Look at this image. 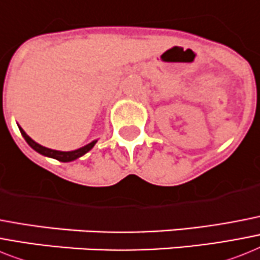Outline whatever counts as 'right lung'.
<instances>
[{
  "label": "right lung",
  "mask_w": 260,
  "mask_h": 260,
  "mask_svg": "<svg viewBox=\"0 0 260 260\" xmlns=\"http://www.w3.org/2000/svg\"><path fill=\"white\" fill-rule=\"evenodd\" d=\"M20 131H21V135L24 136V139L26 140L27 144L30 145L31 148L35 149V151H37L39 153H41V155H44V156H49V157H53V159L58 160V161H72V160L77 159V157H80V156L85 155L86 152L90 151V149L93 148V145L96 144V141H92V143H89V144L85 145V147H82V148H80V149H76V151H71V152L54 151V149L45 148V147H42V145L37 144L36 141L31 140L30 137L25 134V131L22 129V128H20Z\"/></svg>",
  "instance_id": "right-lung-1"
}]
</instances>
